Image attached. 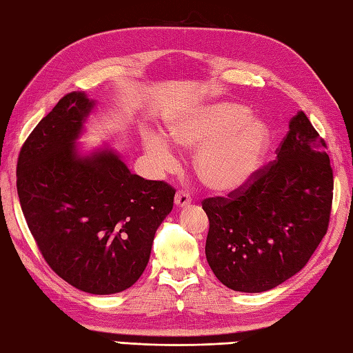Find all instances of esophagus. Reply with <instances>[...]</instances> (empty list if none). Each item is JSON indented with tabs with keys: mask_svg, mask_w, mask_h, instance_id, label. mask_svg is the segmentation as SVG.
Instances as JSON below:
<instances>
[{
	"mask_svg": "<svg viewBox=\"0 0 353 353\" xmlns=\"http://www.w3.org/2000/svg\"><path fill=\"white\" fill-rule=\"evenodd\" d=\"M190 201H192V198H190V195L188 194V192L178 190L176 194H175V204L179 205V208H183V205L190 204Z\"/></svg>",
	"mask_w": 353,
	"mask_h": 353,
	"instance_id": "obj_1",
	"label": "esophagus"
}]
</instances>
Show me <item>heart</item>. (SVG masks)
Segmentation results:
<instances>
[{
	"label": "heart",
	"mask_w": 353,
	"mask_h": 353,
	"mask_svg": "<svg viewBox=\"0 0 353 353\" xmlns=\"http://www.w3.org/2000/svg\"><path fill=\"white\" fill-rule=\"evenodd\" d=\"M170 137L181 148H199L196 174L216 192L235 190L248 181L269 144L268 128L258 118L248 117L241 105L232 103L192 112L172 125ZM148 150L161 168L176 164L175 152L163 138H149Z\"/></svg>",
	"instance_id": "heart-1"
}]
</instances>
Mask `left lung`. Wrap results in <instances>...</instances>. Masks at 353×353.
<instances>
[{
  "label": "left lung",
  "mask_w": 353,
  "mask_h": 353,
  "mask_svg": "<svg viewBox=\"0 0 353 353\" xmlns=\"http://www.w3.org/2000/svg\"><path fill=\"white\" fill-rule=\"evenodd\" d=\"M327 144L304 112L290 119L276 159L228 196L203 199L205 258L236 292H264L300 272L325 235L334 199Z\"/></svg>",
  "instance_id": "obj_1"
}]
</instances>
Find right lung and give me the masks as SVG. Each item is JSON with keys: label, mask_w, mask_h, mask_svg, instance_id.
I'll list each match as a JSON object with an SVG mask.
<instances>
[{"label": "right lung", "mask_w": 353, "mask_h": 353, "mask_svg": "<svg viewBox=\"0 0 353 353\" xmlns=\"http://www.w3.org/2000/svg\"><path fill=\"white\" fill-rule=\"evenodd\" d=\"M92 105L72 92L37 124L19 150L17 190L49 268L73 288L109 295L141 276L175 189L130 174L110 150L79 158L73 141Z\"/></svg>", "instance_id": "add662e5"}]
</instances>
